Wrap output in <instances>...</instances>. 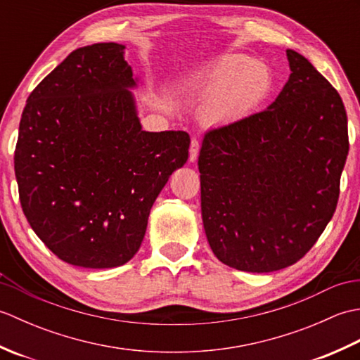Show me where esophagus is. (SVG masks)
Here are the masks:
<instances>
[{
    "mask_svg": "<svg viewBox=\"0 0 360 360\" xmlns=\"http://www.w3.org/2000/svg\"><path fill=\"white\" fill-rule=\"evenodd\" d=\"M200 141L198 139H192V142H190V155H188V160L190 162H195L198 155H200Z\"/></svg>",
    "mask_w": 360,
    "mask_h": 360,
    "instance_id": "obj_1",
    "label": "esophagus"
}]
</instances>
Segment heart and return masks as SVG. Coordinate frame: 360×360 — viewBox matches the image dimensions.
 I'll return each mask as SVG.
<instances>
[{"instance_id": "obj_1", "label": "heart", "mask_w": 360, "mask_h": 360, "mask_svg": "<svg viewBox=\"0 0 360 360\" xmlns=\"http://www.w3.org/2000/svg\"><path fill=\"white\" fill-rule=\"evenodd\" d=\"M272 85L267 65L241 53L219 56L207 63L195 82V89L205 96L201 119L209 125L246 119L266 101Z\"/></svg>"}]
</instances>
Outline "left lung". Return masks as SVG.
<instances>
[{
	"label": "left lung",
	"mask_w": 360,
	"mask_h": 360,
	"mask_svg": "<svg viewBox=\"0 0 360 360\" xmlns=\"http://www.w3.org/2000/svg\"><path fill=\"white\" fill-rule=\"evenodd\" d=\"M290 75L267 110L205 133L201 213L221 263L272 272L297 263L330 223L348 156V120L331 83L288 49Z\"/></svg>",
	"instance_id": "1"
}]
</instances>
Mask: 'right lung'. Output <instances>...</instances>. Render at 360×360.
I'll use <instances>...</instances> for the list:
<instances>
[{"label": "right lung", "instance_id": "add662e5", "mask_svg": "<svg viewBox=\"0 0 360 360\" xmlns=\"http://www.w3.org/2000/svg\"><path fill=\"white\" fill-rule=\"evenodd\" d=\"M124 44L71 52L30 93L15 176L38 238L72 266L129 262L170 174L188 159L186 131H143Z\"/></svg>", "mask_w": 360, "mask_h": 360}]
</instances>
